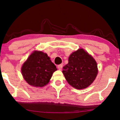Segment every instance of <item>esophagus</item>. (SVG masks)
I'll use <instances>...</instances> for the list:
<instances>
[{
    "label": "esophagus",
    "mask_w": 120,
    "mask_h": 120,
    "mask_svg": "<svg viewBox=\"0 0 120 120\" xmlns=\"http://www.w3.org/2000/svg\"><path fill=\"white\" fill-rule=\"evenodd\" d=\"M63 63H62V64H59V65H58V68H59V70H62V67H63Z\"/></svg>",
    "instance_id": "esophagus-1"
}]
</instances>
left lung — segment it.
<instances>
[{"label":"left lung","mask_w":120,"mask_h":120,"mask_svg":"<svg viewBox=\"0 0 120 120\" xmlns=\"http://www.w3.org/2000/svg\"><path fill=\"white\" fill-rule=\"evenodd\" d=\"M62 72L70 85L82 89L93 82L98 73V66L94 58L81 48L70 55Z\"/></svg>","instance_id":"1"}]
</instances>
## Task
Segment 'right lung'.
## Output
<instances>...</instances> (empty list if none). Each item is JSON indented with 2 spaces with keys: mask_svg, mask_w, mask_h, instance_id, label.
I'll use <instances>...</instances> for the list:
<instances>
[{
  "mask_svg": "<svg viewBox=\"0 0 120 120\" xmlns=\"http://www.w3.org/2000/svg\"><path fill=\"white\" fill-rule=\"evenodd\" d=\"M57 70L46 53L35 51L22 65V73L30 85L42 87L49 82Z\"/></svg>",
  "mask_w": 120,
  "mask_h": 120,
  "instance_id": "1",
  "label": "right lung"
}]
</instances>
